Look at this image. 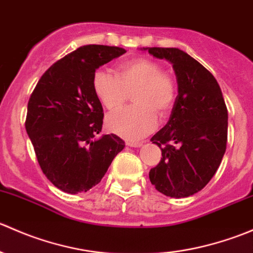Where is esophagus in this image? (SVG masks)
<instances>
[{
    "mask_svg": "<svg viewBox=\"0 0 253 253\" xmlns=\"http://www.w3.org/2000/svg\"><path fill=\"white\" fill-rule=\"evenodd\" d=\"M142 144H143V142H132V141H127L126 142V145H128V147H133V148L141 147Z\"/></svg>",
    "mask_w": 253,
    "mask_h": 253,
    "instance_id": "34e87169",
    "label": "esophagus"
}]
</instances>
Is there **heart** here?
<instances>
[{"label": "heart", "instance_id": "obj_1", "mask_svg": "<svg viewBox=\"0 0 253 253\" xmlns=\"http://www.w3.org/2000/svg\"><path fill=\"white\" fill-rule=\"evenodd\" d=\"M93 89L104 108L114 111L121 108L132 93L136 105L106 117L109 131L128 141H137L155 128L158 114L165 116L174 106L175 83L162 66L149 58L125 61L117 67V76L106 70L93 75Z\"/></svg>", "mask_w": 253, "mask_h": 253}]
</instances>
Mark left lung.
I'll use <instances>...</instances> for the list:
<instances>
[{
    "mask_svg": "<svg viewBox=\"0 0 253 253\" xmlns=\"http://www.w3.org/2000/svg\"><path fill=\"white\" fill-rule=\"evenodd\" d=\"M169 61L177 79V96L168 124L150 138L162 149L149 180L163 195L192 196L211 181L228 142V109L214 76L188 53L176 47H147Z\"/></svg>",
    "mask_w": 253,
    "mask_h": 253,
    "instance_id": "1",
    "label": "left lung"
}]
</instances>
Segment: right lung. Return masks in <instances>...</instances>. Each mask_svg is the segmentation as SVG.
I'll list each match as a JSON object with an SVG mask.
<instances>
[{"mask_svg":"<svg viewBox=\"0 0 253 253\" xmlns=\"http://www.w3.org/2000/svg\"><path fill=\"white\" fill-rule=\"evenodd\" d=\"M125 52L106 45L78 47L53 63L30 95L25 129L42 172L63 192L98 185L125 148L114 133L96 137L104 112L93 89L95 71Z\"/></svg>","mask_w":253,"mask_h":253,"instance_id":"right-lung-1","label":"right lung"}]
</instances>
